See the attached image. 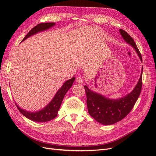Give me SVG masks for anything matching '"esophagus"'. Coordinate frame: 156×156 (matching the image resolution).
Segmentation results:
<instances>
[{
  "label": "esophagus",
  "mask_w": 156,
  "mask_h": 156,
  "mask_svg": "<svg viewBox=\"0 0 156 156\" xmlns=\"http://www.w3.org/2000/svg\"><path fill=\"white\" fill-rule=\"evenodd\" d=\"M76 82L79 84H83V79L81 77H77L76 78Z\"/></svg>",
  "instance_id": "obj_1"
}]
</instances>
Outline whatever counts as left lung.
<instances>
[{"label":"left lung","instance_id":"obj_1","mask_svg":"<svg viewBox=\"0 0 156 156\" xmlns=\"http://www.w3.org/2000/svg\"><path fill=\"white\" fill-rule=\"evenodd\" d=\"M119 31L123 39L135 49L142 61V56L133 39L125 30L120 29ZM143 68L139 81L132 92L118 100H110L92 91L87 86H84L90 115L103 125H111L124 119L134 107L140 94L143 84Z\"/></svg>","mask_w":156,"mask_h":156}]
</instances>
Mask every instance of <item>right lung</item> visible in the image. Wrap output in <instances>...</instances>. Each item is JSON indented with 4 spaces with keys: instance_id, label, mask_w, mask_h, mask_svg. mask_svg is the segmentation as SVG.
<instances>
[{
    "instance_id": "1",
    "label": "right lung",
    "mask_w": 156,
    "mask_h": 156,
    "mask_svg": "<svg viewBox=\"0 0 156 156\" xmlns=\"http://www.w3.org/2000/svg\"><path fill=\"white\" fill-rule=\"evenodd\" d=\"M55 25V23H40V24L35 26L32 29H31L29 32V33H28L26 36L23 38L22 41L28 38L29 37L36 34L37 32L50 29V28L53 27ZM75 79V77H72L71 79H69L67 81H66L64 83L62 87L58 90L57 92H56L55 97L53 98V100H51V101L41 111L36 112L27 111L26 110L22 109V108H21L16 103V107L21 114H23V115H24L26 118H27V119H29L32 121L44 122L53 120L57 116L58 110L65 94H66L68 90L72 86Z\"/></svg>"
}]
</instances>
